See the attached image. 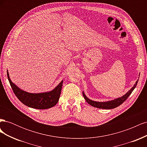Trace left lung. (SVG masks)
Here are the masks:
<instances>
[{
	"label": "left lung",
	"instance_id": "8db88e82",
	"mask_svg": "<svg viewBox=\"0 0 147 147\" xmlns=\"http://www.w3.org/2000/svg\"><path fill=\"white\" fill-rule=\"evenodd\" d=\"M138 80L136 82V84H134V86H133L131 90L129 91L125 95H124L121 97H119V98H117L115 100H110L108 102H96L94 100H92L90 99H88V97L86 96V95L84 94V93L83 92V96L84 97V99L86 100V101L88 102V103L91 105V106L94 107L96 108H99V109H112L116 108L119 105L122 104L123 102L125 101L127 97L130 96V94L133 91V90H134L135 88L136 87L137 84Z\"/></svg>",
	"mask_w": 147,
	"mask_h": 147
}]
</instances>
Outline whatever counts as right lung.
Here are the masks:
<instances>
[{
	"mask_svg": "<svg viewBox=\"0 0 147 147\" xmlns=\"http://www.w3.org/2000/svg\"><path fill=\"white\" fill-rule=\"evenodd\" d=\"M7 77L15 96L22 103L26 106L37 109H47L55 106L59 100L63 81L61 82L54 90L50 92L35 94L21 90L12 83L8 72Z\"/></svg>",
	"mask_w": 147,
	"mask_h": 147,
	"instance_id": "1",
	"label": "right lung"
}]
</instances>
